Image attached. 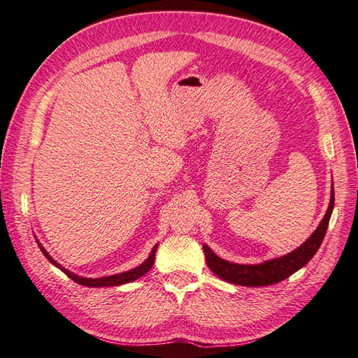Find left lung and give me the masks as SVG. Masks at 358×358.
Instances as JSON below:
<instances>
[{
	"label": "left lung",
	"instance_id": "left-lung-1",
	"mask_svg": "<svg viewBox=\"0 0 358 358\" xmlns=\"http://www.w3.org/2000/svg\"><path fill=\"white\" fill-rule=\"evenodd\" d=\"M332 210H334V188L331 189L328 211L323 216L319 227L309 236V239L305 243H301L297 250H294L287 256L262 262L259 265H241L220 259L210 250L208 245H203L206 265L222 280L242 285V287H266V285L279 283L288 279L300 268H303L314 257V254L320 248L324 239V234H327Z\"/></svg>",
	"mask_w": 358,
	"mask_h": 358
}]
</instances>
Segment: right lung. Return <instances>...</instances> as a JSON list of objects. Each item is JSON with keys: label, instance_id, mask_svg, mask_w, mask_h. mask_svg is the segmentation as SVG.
Wrapping results in <instances>:
<instances>
[{"label": "right lung", "instance_id": "1", "mask_svg": "<svg viewBox=\"0 0 358 358\" xmlns=\"http://www.w3.org/2000/svg\"><path fill=\"white\" fill-rule=\"evenodd\" d=\"M38 245H39V248H41V251H43V254L44 256L49 259L52 264L55 265V266H58L62 273H66L71 280H75L76 283H79V285H84V287H93V288H102V287H117V285H124V283H129V282H133V280H136V279H139V277H142L144 274H147L150 269H152V266H153V264H155V254H156V250H157V243L155 245V248L152 250V252H150V256H148V259L145 260V262H142V264L139 265V266H136V268H133V269H130V271H125V273H121V274H115V275H107V277H99V279H87V277H81V275H76V274H73L71 271H69V269H66V268H62L57 260H53L50 256H49V252H47L43 246H41V243L38 242Z\"/></svg>", "mask_w": 358, "mask_h": 358}]
</instances>
